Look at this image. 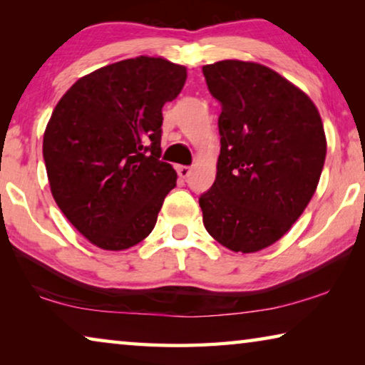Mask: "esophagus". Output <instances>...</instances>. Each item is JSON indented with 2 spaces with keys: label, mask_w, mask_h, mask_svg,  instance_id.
<instances>
[{
  "label": "esophagus",
  "mask_w": 365,
  "mask_h": 365,
  "mask_svg": "<svg viewBox=\"0 0 365 365\" xmlns=\"http://www.w3.org/2000/svg\"><path fill=\"white\" fill-rule=\"evenodd\" d=\"M177 174H178V177L183 178V180H187L191 174V168H188V165H180V168L177 169Z\"/></svg>",
  "instance_id": "34e87169"
}]
</instances>
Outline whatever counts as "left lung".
<instances>
[{"label":"left lung","mask_w":365,"mask_h":365,"mask_svg":"<svg viewBox=\"0 0 365 365\" xmlns=\"http://www.w3.org/2000/svg\"><path fill=\"white\" fill-rule=\"evenodd\" d=\"M220 101V154L212 187L200 196L202 224L235 252H256L285 235L316 193L327 140L306 93L262 64L202 67Z\"/></svg>","instance_id":"left-lung-1"}]
</instances>
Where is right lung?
<instances>
[{
    "instance_id": "obj_1",
    "label": "right lung",
    "mask_w": 365,
    "mask_h": 365,
    "mask_svg": "<svg viewBox=\"0 0 365 365\" xmlns=\"http://www.w3.org/2000/svg\"><path fill=\"white\" fill-rule=\"evenodd\" d=\"M187 69L140 56L101 67L61 98L43 137L56 205L98 248L120 251L153 232L177 172L160 160L163 106Z\"/></svg>"
}]
</instances>
